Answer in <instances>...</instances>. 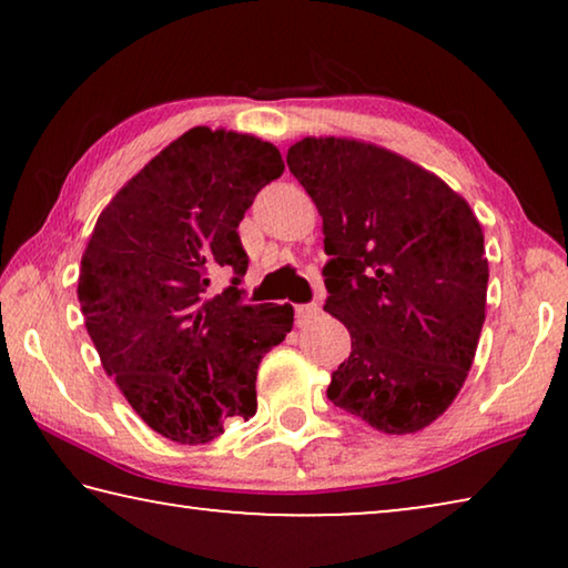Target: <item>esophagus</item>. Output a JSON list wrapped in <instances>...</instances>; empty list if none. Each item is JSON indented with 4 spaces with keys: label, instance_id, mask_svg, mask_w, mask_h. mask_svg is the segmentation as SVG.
Instances as JSON below:
<instances>
[{
    "label": "esophagus",
    "instance_id": "esophagus-1",
    "mask_svg": "<svg viewBox=\"0 0 568 568\" xmlns=\"http://www.w3.org/2000/svg\"><path fill=\"white\" fill-rule=\"evenodd\" d=\"M318 315H321V305H318V303L295 305V318H297V325H305L307 321L318 318Z\"/></svg>",
    "mask_w": 568,
    "mask_h": 568
}]
</instances>
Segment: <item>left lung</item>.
Segmentation results:
<instances>
[{
  "mask_svg": "<svg viewBox=\"0 0 568 568\" xmlns=\"http://www.w3.org/2000/svg\"><path fill=\"white\" fill-rule=\"evenodd\" d=\"M287 168L323 217V311L351 331L328 398L383 434H416L458 396L484 328L478 220L434 172L368 142L305 138Z\"/></svg>",
  "mask_w": 568,
  "mask_h": 568,
  "instance_id": "1",
  "label": "left lung"
}]
</instances>
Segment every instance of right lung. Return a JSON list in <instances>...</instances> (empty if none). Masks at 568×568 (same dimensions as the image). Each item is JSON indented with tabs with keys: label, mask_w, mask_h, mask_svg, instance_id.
<instances>
[{
	"label": "right lung",
	"mask_w": 568,
	"mask_h": 568,
	"mask_svg": "<svg viewBox=\"0 0 568 568\" xmlns=\"http://www.w3.org/2000/svg\"><path fill=\"white\" fill-rule=\"evenodd\" d=\"M253 134L192 128L102 210L82 255L84 325L134 413L175 444H207L255 416L257 365L293 328V305H245L237 225L283 175ZM231 275L223 292L214 277Z\"/></svg>",
	"instance_id": "add662e5"
}]
</instances>
